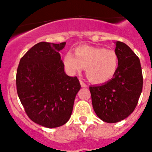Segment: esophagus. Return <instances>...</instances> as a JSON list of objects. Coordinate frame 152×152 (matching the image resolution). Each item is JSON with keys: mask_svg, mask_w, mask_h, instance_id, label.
<instances>
[{"mask_svg": "<svg viewBox=\"0 0 152 152\" xmlns=\"http://www.w3.org/2000/svg\"><path fill=\"white\" fill-rule=\"evenodd\" d=\"M80 86H81V88H87V87H88V85H87L82 80H80Z\"/></svg>", "mask_w": 152, "mask_h": 152, "instance_id": "esophagus-1", "label": "esophagus"}]
</instances>
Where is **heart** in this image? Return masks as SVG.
<instances>
[{
    "mask_svg": "<svg viewBox=\"0 0 152 152\" xmlns=\"http://www.w3.org/2000/svg\"><path fill=\"white\" fill-rule=\"evenodd\" d=\"M64 55L63 61L72 75L79 73L86 68V75L91 82L103 84L116 75L119 68V57L113 49L82 45Z\"/></svg>",
    "mask_w": 152,
    "mask_h": 152,
    "instance_id": "1",
    "label": "heart"
}]
</instances>
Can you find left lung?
Here are the masks:
<instances>
[{
	"instance_id": "8db88e82",
	"label": "left lung",
	"mask_w": 152,
	"mask_h": 152,
	"mask_svg": "<svg viewBox=\"0 0 152 152\" xmlns=\"http://www.w3.org/2000/svg\"><path fill=\"white\" fill-rule=\"evenodd\" d=\"M119 68L111 80L90 87L93 108L103 122L118 123L128 117L136 107L143 77L139 58L128 45L115 42Z\"/></svg>"
}]
</instances>
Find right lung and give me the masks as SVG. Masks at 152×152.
<instances>
[{
	"label": "right lung",
	"mask_w": 152,
	"mask_h": 152,
	"mask_svg": "<svg viewBox=\"0 0 152 152\" xmlns=\"http://www.w3.org/2000/svg\"><path fill=\"white\" fill-rule=\"evenodd\" d=\"M66 42H41L20 61L17 91L29 119L46 128H56L69 120L80 84L77 77L64 72L59 51Z\"/></svg>",
	"instance_id": "1"
}]
</instances>
